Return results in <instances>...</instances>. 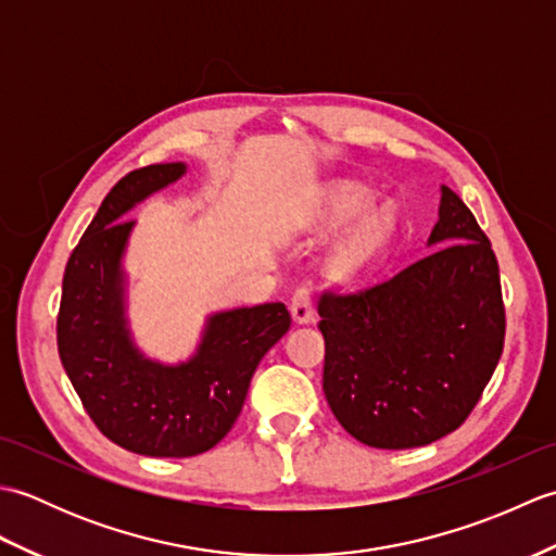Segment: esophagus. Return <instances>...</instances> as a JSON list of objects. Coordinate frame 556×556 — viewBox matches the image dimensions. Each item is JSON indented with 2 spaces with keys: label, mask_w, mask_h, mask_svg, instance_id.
<instances>
[{
  "label": "esophagus",
  "mask_w": 556,
  "mask_h": 556,
  "mask_svg": "<svg viewBox=\"0 0 556 556\" xmlns=\"http://www.w3.org/2000/svg\"><path fill=\"white\" fill-rule=\"evenodd\" d=\"M291 315L299 325L313 323V291L311 287H299L291 299Z\"/></svg>",
  "instance_id": "esophagus-1"
}]
</instances>
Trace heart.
<instances>
[{
	"label": "heart",
	"mask_w": 556,
	"mask_h": 556,
	"mask_svg": "<svg viewBox=\"0 0 556 556\" xmlns=\"http://www.w3.org/2000/svg\"><path fill=\"white\" fill-rule=\"evenodd\" d=\"M372 205V193L368 188L349 184L332 200L334 219L344 222L368 212ZM394 229V215L389 207L370 212L344 241L332 248L325 260V271L332 279H353L372 263V257L382 251Z\"/></svg>",
	"instance_id": "b5f03b06"
}]
</instances>
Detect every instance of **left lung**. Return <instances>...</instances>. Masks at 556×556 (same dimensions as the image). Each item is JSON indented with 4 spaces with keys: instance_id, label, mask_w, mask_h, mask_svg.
Masks as SVG:
<instances>
[{
    "instance_id": "1",
    "label": "left lung",
    "mask_w": 556,
    "mask_h": 556,
    "mask_svg": "<svg viewBox=\"0 0 556 556\" xmlns=\"http://www.w3.org/2000/svg\"><path fill=\"white\" fill-rule=\"evenodd\" d=\"M437 245L358 291H323V389L375 448L425 446L464 425L504 349L500 265L473 212L442 186Z\"/></svg>"
}]
</instances>
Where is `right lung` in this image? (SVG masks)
I'll return each mask as SVG.
<instances>
[{"instance_id": "right-lung-1", "label": "right lung", "mask_w": 556, "mask_h": 556, "mask_svg": "<svg viewBox=\"0 0 556 556\" xmlns=\"http://www.w3.org/2000/svg\"><path fill=\"white\" fill-rule=\"evenodd\" d=\"M184 172L181 162L150 164L116 181L68 257L56 315L59 358L90 420L128 452L164 458L203 454L227 437L257 363L291 327L285 303H263L212 315L188 363L136 351L122 287L134 222L122 215Z\"/></svg>"}]
</instances>
